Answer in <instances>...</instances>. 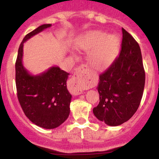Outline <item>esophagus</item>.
<instances>
[{"label": "esophagus", "mask_w": 159, "mask_h": 159, "mask_svg": "<svg viewBox=\"0 0 159 159\" xmlns=\"http://www.w3.org/2000/svg\"><path fill=\"white\" fill-rule=\"evenodd\" d=\"M92 73L87 66L82 64L76 68L71 78V89L75 95H80L92 81Z\"/></svg>", "instance_id": "1"}]
</instances>
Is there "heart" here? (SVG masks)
Returning a JSON list of instances; mask_svg holds the SVG:
<instances>
[{
  "label": "heart",
  "instance_id": "heart-1",
  "mask_svg": "<svg viewBox=\"0 0 159 159\" xmlns=\"http://www.w3.org/2000/svg\"><path fill=\"white\" fill-rule=\"evenodd\" d=\"M120 39L116 34H107L102 30H92L84 34L76 43V47L89 50L87 61L98 70L109 66L120 51Z\"/></svg>",
  "mask_w": 159,
  "mask_h": 159
}]
</instances>
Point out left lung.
I'll use <instances>...</instances> for the list:
<instances>
[{"label":"left lung","instance_id":"left-lung-1","mask_svg":"<svg viewBox=\"0 0 159 159\" xmlns=\"http://www.w3.org/2000/svg\"><path fill=\"white\" fill-rule=\"evenodd\" d=\"M119 56L100 74L97 87L99 103L93 108L98 120L116 126L130 119L139 107L145 84L141 52L138 43L122 28Z\"/></svg>","mask_w":159,"mask_h":159}]
</instances>
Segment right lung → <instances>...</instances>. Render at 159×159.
<instances>
[{
    "label": "right lung",
    "instance_id": "obj_1",
    "mask_svg": "<svg viewBox=\"0 0 159 159\" xmlns=\"http://www.w3.org/2000/svg\"><path fill=\"white\" fill-rule=\"evenodd\" d=\"M52 26L38 27L25 36L20 44L16 61L17 97L25 116L32 123L44 129H54L68 118L72 96L66 87L69 73L54 66L47 72L33 76L22 65L23 44L38 33Z\"/></svg>",
    "mask_w": 159,
    "mask_h": 159
}]
</instances>
